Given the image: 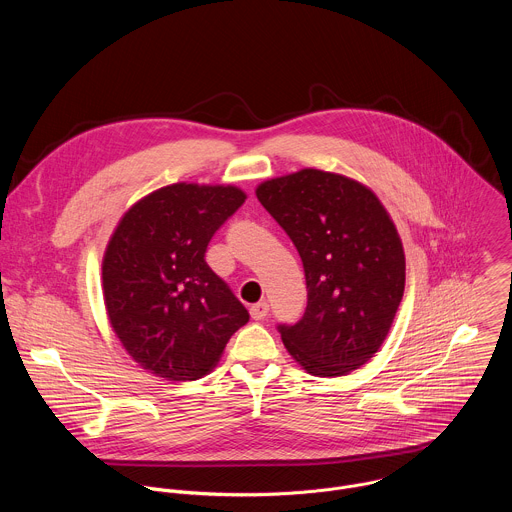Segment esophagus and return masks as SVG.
<instances>
[{
	"label": "esophagus",
	"instance_id": "1",
	"mask_svg": "<svg viewBox=\"0 0 512 512\" xmlns=\"http://www.w3.org/2000/svg\"><path fill=\"white\" fill-rule=\"evenodd\" d=\"M249 314L253 320H263L267 314H269V304L263 300V302H257L249 308Z\"/></svg>",
	"mask_w": 512,
	"mask_h": 512
}]
</instances>
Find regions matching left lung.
<instances>
[{"label":"left lung","instance_id":"1","mask_svg":"<svg viewBox=\"0 0 512 512\" xmlns=\"http://www.w3.org/2000/svg\"><path fill=\"white\" fill-rule=\"evenodd\" d=\"M259 202L294 241L308 306L279 324L287 352L314 377H342L385 342L405 289L401 237L377 194L342 174L304 168L265 180Z\"/></svg>","mask_w":512,"mask_h":512}]
</instances>
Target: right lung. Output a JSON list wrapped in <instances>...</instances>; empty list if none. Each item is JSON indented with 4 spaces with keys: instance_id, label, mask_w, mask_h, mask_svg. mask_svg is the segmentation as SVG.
<instances>
[{
    "instance_id": "1",
    "label": "right lung",
    "mask_w": 512,
    "mask_h": 512,
    "mask_svg": "<svg viewBox=\"0 0 512 512\" xmlns=\"http://www.w3.org/2000/svg\"><path fill=\"white\" fill-rule=\"evenodd\" d=\"M237 186L178 182L137 200L103 255V298L127 354L166 381H196L221 360L249 312L204 261L245 202Z\"/></svg>"
}]
</instances>
